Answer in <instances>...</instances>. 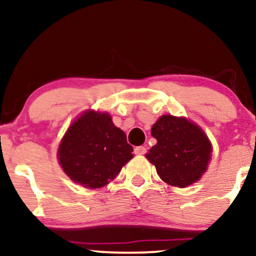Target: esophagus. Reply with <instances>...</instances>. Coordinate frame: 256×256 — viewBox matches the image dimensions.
<instances>
[{
    "mask_svg": "<svg viewBox=\"0 0 256 256\" xmlns=\"http://www.w3.org/2000/svg\"><path fill=\"white\" fill-rule=\"evenodd\" d=\"M146 146H136V148H134V154H136V155H143V154H146Z\"/></svg>",
    "mask_w": 256,
    "mask_h": 256,
    "instance_id": "obj_1",
    "label": "esophagus"
}]
</instances>
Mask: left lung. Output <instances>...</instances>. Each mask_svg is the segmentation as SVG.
Instances as JSON below:
<instances>
[{"mask_svg":"<svg viewBox=\"0 0 256 256\" xmlns=\"http://www.w3.org/2000/svg\"><path fill=\"white\" fill-rule=\"evenodd\" d=\"M152 136L158 143L146 156L165 183L185 188L207 170L212 146L198 125L185 118L162 116L152 125Z\"/></svg>","mask_w":256,"mask_h":256,"instance_id":"8db88e82","label":"left lung"}]
</instances>
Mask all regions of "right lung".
I'll return each mask as SVG.
<instances>
[{
    "mask_svg": "<svg viewBox=\"0 0 256 256\" xmlns=\"http://www.w3.org/2000/svg\"><path fill=\"white\" fill-rule=\"evenodd\" d=\"M134 148L108 113L88 110L70 126L58 146V161L76 183L96 189L107 185L131 160Z\"/></svg>",
    "mask_w": 256,
    "mask_h": 256,
    "instance_id": "right-lung-1",
    "label": "right lung"
}]
</instances>
